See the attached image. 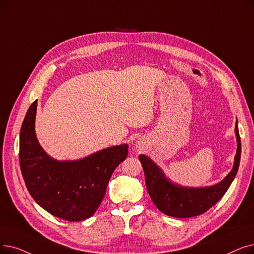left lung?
<instances>
[{"instance_id":"1","label":"left lung","mask_w":254,"mask_h":254,"mask_svg":"<svg viewBox=\"0 0 254 254\" xmlns=\"http://www.w3.org/2000/svg\"><path fill=\"white\" fill-rule=\"evenodd\" d=\"M238 141L234 167L219 184L205 188H185L171 183L149 158L140 154L139 160L145 174L146 188L152 202L164 214L176 218H190L201 215L215 205L228 190L238 172L241 159V138L236 124Z\"/></svg>"}]
</instances>
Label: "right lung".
<instances>
[{
  "label": "right lung",
  "mask_w": 254,
  "mask_h": 254,
  "mask_svg": "<svg viewBox=\"0 0 254 254\" xmlns=\"http://www.w3.org/2000/svg\"><path fill=\"white\" fill-rule=\"evenodd\" d=\"M37 101L33 103L20 128L19 165L31 196L50 214L67 221H82L100 206L107 186L128 145L97 151L79 161H56L43 151L35 135Z\"/></svg>",
  "instance_id": "obj_1"
}]
</instances>
